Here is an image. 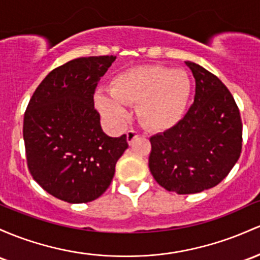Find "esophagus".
<instances>
[{
    "label": "esophagus",
    "mask_w": 260,
    "mask_h": 260,
    "mask_svg": "<svg viewBox=\"0 0 260 260\" xmlns=\"http://www.w3.org/2000/svg\"><path fill=\"white\" fill-rule=\"evenodd\" d=\"M138 137H139V135L136 132V131H132V129L128 131V132H127V142H128V144H129V145L132 144L133 142H135V139L138 138Z\"/></svg>",
    "instance_id": "esophagus-1"
}]
</instances>
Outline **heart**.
<instances>
[{
  "mask_svg": "<svg viewBox=\"0 0 260 260\" xmlns=\"http://www.w3.org/2000/svg\"><path fill=\"white\" fill-rule=\"evenodd\" d=\"M191 95L186 71L160 65H139L125 69L111 80L110 92L98 90L95 105L102 116L115 125L127 121L125 105H138L137 113L145 128L170 129L181 121Z\"/></svg>",
  "mask_w": 260,
  "mask_h": 260,
  "instance_id": "b5f03b06",
  "label": "heart"
}]
</instances>
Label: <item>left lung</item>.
Segmentation results:
<instances>
[{
    "mask_svg": "<svg viewBox=\"0 0 260 260\" xmlns=\"http://www.w3.org/2000/svg\"><path fill=\"white\" fill-rule=\"evenodd\" d=\"M195 78L192 106L175 127L150 137L149 169L160 186L179 195L211 189L228 175L242 150L235 99L217 76L185 61Z\"/></svg>",
    "mask_w": 260,
    "mask_h": 260,
    "instance_id": "left-lung-1",
    "label": "left lung"
}]
</instances>
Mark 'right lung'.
Here are the masks:
<instances>
[{
    "label": "right lung",
    "instance_id": "right-lung-1",
    "mask_svg": "<svg viewBox=\"0 0 260 260\" xmlns=\"http://www.w3.org/2000/svg\"><path fill=\"white\" fill-rule=\"evenodd\" d=\"M116 56L74 59L50 71L24 113L23 139L33 179L54 198L90 202L110 186L127 137H108L93 93Z\"/></svg>",
    "mask_w": 260,
    "mask_h": 260
}]
</instances>
